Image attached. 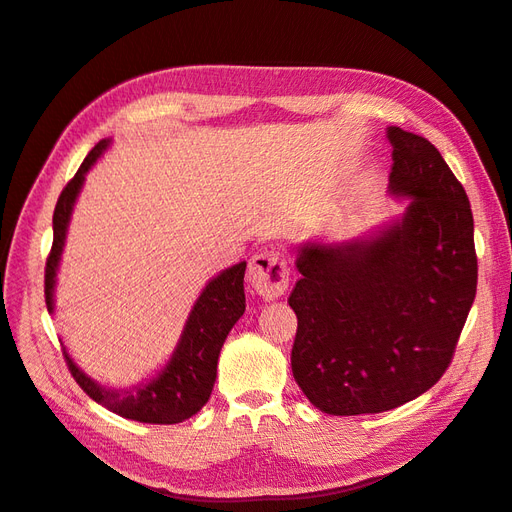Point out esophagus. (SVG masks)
Returning <instances> with one entry per match:
<instances>
[{"instance_id":"34e87169","label":"esophagus","mask_w":512,"mask_h":512,"mask_svg":"<svg viewBox=\"0 0 512 512\" xmlns=\"http://www.w3.org/2000/svg\"><path fill=\"white\" fill-rule=\"evenodd\" d=\"M249 285L256 289V294L265 298H278L287 289L289 271L287 258L280 249H260L249 260L247 271Z\"/></svg>"}]
</instances>
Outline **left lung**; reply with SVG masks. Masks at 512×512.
I'll return each mask as SVG.
<instances>
[{"label": "left lung", "instance_id": "obj_1", "mask_svg": "<svg viewBox=\"0 0 512 512\" xmlns=\"http://www.w3.org/2000/svg\"><path fill=\"white\" fill-rule=\"evenodd\" d=\"M400 223L369 243L300 249L291 371L331 415L382 413L442 378L477 291L473 212L431 141L389 128Z\"/></svg>", "mask_w": 512, "mask_h": 512}]
</instances>
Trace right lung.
I'll list each match as a JSON object with an SVG mask.
<instances>
[{"mask_svg":"<svg viewBox=\"0 0 512 512\" xmlns=\"http://www.w3.org/2000/svg\"><path fill=\"white\" fill-rule=\"evenodd\" d=\"M106 148L108 141H99L88 152L86 159L79 165L77 174L61 190L59 201L55 205V214H52V247L46 258L44 274V296L48 311H52L55 271L61 249H64L72 205L77 201L83 176H86L92 163L99 159ZM245 267V263H238L225 269L221 276H216L203 289L190 318H187L181 342L176 347L170 364L159 373V378H154L145 387H137L134 391L103 389L97 382L86 378V373L77 369V364L70 360L68 351L64 349V358L72 378H75V382L92 400L106 406L112 413L128 417V420L148 424H179L187 420V417H192L210 400L216 380L218 353H221L227 333L232 331L236 320L245 311Z\"/></svg>","mask_w":512,"mask_h":512,"instance_id":"right-lung-1","label":"right lung"}]
</instances>
